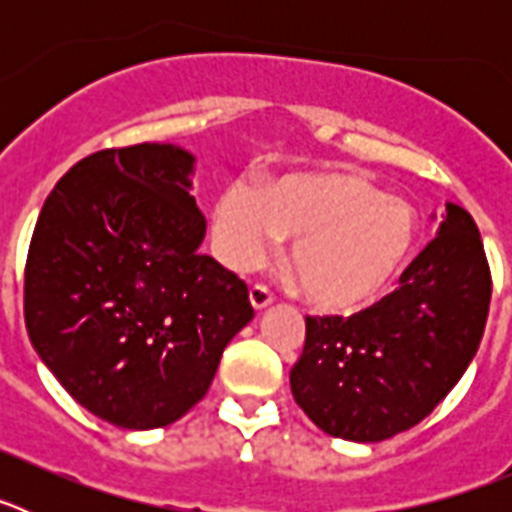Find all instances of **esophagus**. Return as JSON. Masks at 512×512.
Wrapping results in <instances>:
<instances>
[{
    "mask_svg": "<svg viewBox=\"0 0 512 512\" xmlns=\"http://www.w3.org/2000/svg\"><path fill=\"white\" fill-rule=\"evenodd\" d=\"M248 302H251L253 310L261 312V310H266V307H269L271 302H274V297H271L269 289L259 287V284H256V287L248 289Z\"/></svg>",
    "mask_w": 512,
    "mask_h": 512,
    "instance_id": "obj_1",
    "label": "esophagus"
}]
</instances>
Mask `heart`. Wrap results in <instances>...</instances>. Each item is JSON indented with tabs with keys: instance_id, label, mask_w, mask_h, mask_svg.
<instances>
[{
	"instance_id": "b5f03b06",
	"label": "heart",
	"mask_w": 512,
	"mask_h": 512,
	"mask_svg": "<svg viewBox=\"0 0 512 512\" xmlns=\"http://www.w3.org/2000/svg\"><path fill=\"white\" fill-rule=\"evenodd\" d=\"M289 238L287 269L302 297L328 315H351L390 289L418 238L415 210L354 171H310L235 182L212 207V241L228 269L264 264Z\"/></svg>"
}]
</instances>
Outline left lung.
Returning <instances> with one entry per match:
<instances>
[{
	"mask_svg": "<svg viewBox=\"0 0 512 512\" xmlns=\"http://www.w3.org/2000/svg\"><path fill=\"white\" fill-rule=\"evenodd\" d=\"M492 282L472 215L446 202L438 233L400 289L351 318H307L289 384L328 436L377 443L408 431L477 356Z\"/></svg>",
	"mask_w": 512,
	"mask_h": 512,
	"instance_id": "1",
	"label": "left lung"
}]
</instances>
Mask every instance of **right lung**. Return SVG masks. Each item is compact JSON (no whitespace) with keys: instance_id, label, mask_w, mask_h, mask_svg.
I'll use <instances>...</instances> for the list:
<instances>
[{"instance_id":"right-lung-1","label":"right lung","mask_w":512,"mask_h":512,"mask_svg":"<svg viewBox=\"0 0 512 512\" xmlns=\"http://www.w3.org/2000/svg\"><path fill=\"white\" fill-rule=\"evenodd\" d=\"M194 166L174 143L92 153L48 194L27 253L40 361L81 408L128 431L187 415L253 318L246 284L200 253Z\"/></svg>"}]
</instances>
